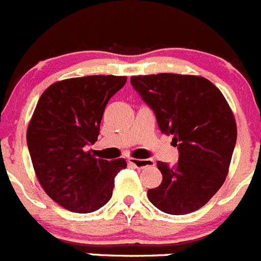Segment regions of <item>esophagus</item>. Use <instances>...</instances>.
<instances>
[{
  "label": "esophagus",
  "instance_id": "1",
  "mask_svg": "<svg viewBox=\"0 0 261 261\" xmlns=\"http://www.w3.org/2000/svg\"><path fill=\"white\" fill-rule=\"evenodd\" d=\"M128 162H129V165L133 166V167L136 168H143V167H147V166H150L153 165V161L152 160H137V158H128Z\"/></svg>",
  "mask_w": 261,
  "mask_h": 261
}]
</instances>
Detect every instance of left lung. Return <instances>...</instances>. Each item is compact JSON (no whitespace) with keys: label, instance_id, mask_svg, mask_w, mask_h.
<instances>
[{"label":"left lung","instance_id":"1","mask_svg":"<svg viewBox=\"0 0 261 261\" xmlns=\"http://www.w3.org/2000/svg\"><path fill=\"white\" fill-rule=\"evenodd\" d=\"M130 84L179 153L174 166L157 162L163 179L148 190V200L170 215L198 210L226 179L235 148L238 130L226 99L210 80L195 75H138Z\"/></svg>","mask_w":261,"mask_h":261}]
</instances>
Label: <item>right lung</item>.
<instances>
[{"mask_svg":"<svg viewBox=\"0 0 261 261\" xmlns=\"http://www.w3.org/2000/svg\"><path fill=\"white\" fill-rule=\"evenodd\" d=\"M127 76L90 75L54 83L40 96L29 124L28 147L45 192L66 210L88 214L112 197L114 177L127 162L99 160L85 147L98 141L109 99Z\"/></svg>","mask_w":261,"mask_h":261,"instance_id":"obj_1","label":"right lung"}]
</instances>
